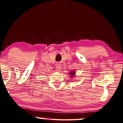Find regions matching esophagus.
Returning <instances> with one entry per match:
<instances>
[{
	"instance_id": "34e87169",
	"label": "esophagus",
	"mask_w": 123,
	"mask_h": 123,
	"mask_svg": "<svg viewBox=\"0 0 123 123\" xmlns=\"http://www.w3.org/2000/svg\"><path fill=\"white\" fill-rule=\"evenodd\" d=\"M56 68L58 70H60L62 69V65L60 64H58L57 65H56Z\"/></svg>"
}]
</instances>
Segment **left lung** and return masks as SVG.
Here are the masks:
<instances>
[{
	"label": "left lung",
	"mask_w": 123,
	"mask_h": 123,
	"mask_svg": "<svg viewBox=\"0 0 123 123\" xmlns=\"http://www.w3.org/2000/svg\"><path fill=\"white\" fill-rule=\"evenodd\" d=\"M75 74H76V72H75V70H72V71H71V72H69V75L71 78L75 77Z\"/></svg>",
	"instance_id": "8db88e82"
}]
</instances>
